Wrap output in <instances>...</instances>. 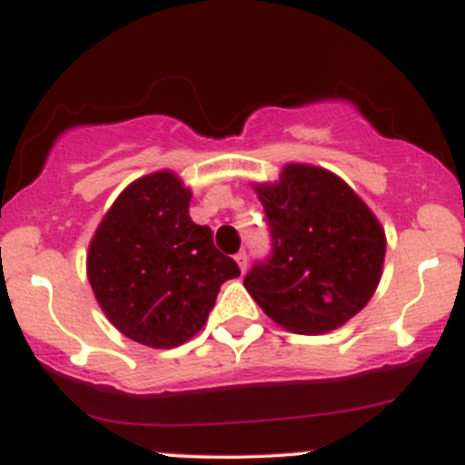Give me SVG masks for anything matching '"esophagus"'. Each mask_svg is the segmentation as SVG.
<instances>
[{"label": "esophagus", "mask_w": 465, "mask_h": 465, "mask_svg": "<svg viewBox=\"0 0 465 465\" xmlns=\"http://www.w3.org/2000/svg\"><path fill=\"white\" fill-rule=\"evenodd\" d=\"M236 262H238V266H240V271H247V266H249V255H247V251H238L236 253Z\"/></svg>", "instance_id": "esophagus-1"}]
</instances>
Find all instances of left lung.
<instances>
[{
	"label": "left lung",
	"mask_w": 465,
	"mask_h": 465,
	"mask_svg": "<svg viewBox=\"0 0 465 465\" xmlns=\"http://www.w3.org/2000/svg\"><path fill=\"white\" fill-rule=\"evenodd\" d=\"M271 253L244 288L282 328L322 334L365 308L381 280L385 232L332 173L291 163L280 183L258 190Z\"/></svg>",
	"instance_id": "obj_1"
}]
</instances>
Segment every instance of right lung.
Segmentation results:
<instances>
[{
    "label": "right lung",
    "mask_w": 465,
    "mask_h": 465,
    "mask_svg": "<svg viewBox=\"0 0 465 465\" xmlns=\"http://www.w3.org/2000/svg\"><path fill=\"white\" fill-rule=\"evenodd\" d=\"M190 190L173 173L137 179L100 223L87 273L100 308L122 334L151 348L192 339L214 308L236 260L188 214Z\"/></svg>",
    "instance_id": "add662e5"
}]
</instances>
